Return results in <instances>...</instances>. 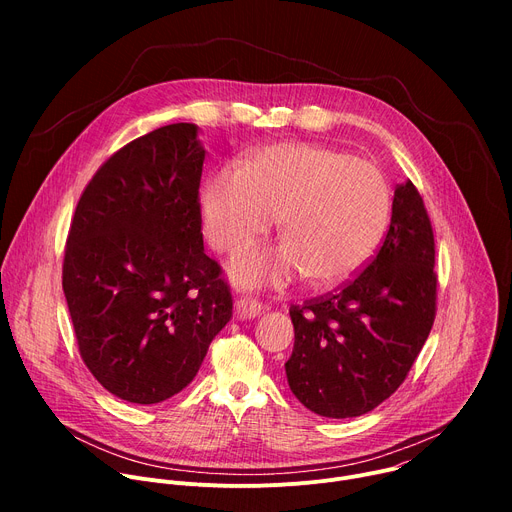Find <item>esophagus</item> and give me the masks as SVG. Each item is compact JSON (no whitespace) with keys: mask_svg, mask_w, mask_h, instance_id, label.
<instances>
[{"mask_svg":"<svg viewBox=\"0 0 512 512\" xmlns=\"http://www.w3.org/2000/svg\"><path fill=\"white\" fill-rule=\"evenodd\" d=\"M263 310V304L253 300V298H239L235 302V314L239 320H251V318H257Z\"/></svg>","mask_w":512,"mask_h":512,"instance_id":"1","label":"esophagus"}]
</instances>
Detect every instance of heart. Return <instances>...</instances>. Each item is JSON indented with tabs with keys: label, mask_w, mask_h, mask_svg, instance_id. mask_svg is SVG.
I'll list each match as a JSON object with an SVG mask.
<instances>
[{
	"label": "heart",
	"mask_w": 512,
	"mask_h": 512,
	"mask_svg": "<svg viewBox=\"0 0 512 512\" xmlns=\"http://www.w3.org/2000/svg\"><path fill=\"white\" fill-rule=\"evenodd\" d=\"M391 214L383 172L320 143H275L249 154L241 168H216L200 190L208 243L233 253L269 233L277 249H243L229 267L241 287L277 285L304 275L332 287L356 275L379 249Z\"/></svg>",
	"instance_id": "1"
}]
</instances>
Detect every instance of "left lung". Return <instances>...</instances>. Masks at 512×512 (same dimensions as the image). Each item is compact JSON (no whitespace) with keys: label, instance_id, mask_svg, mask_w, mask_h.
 Segmentation results:
<instances>
[{"label":"left lung","instance_id":"left-lung-1","mask_svg":"<svg viewBox=\"0 0 512 512\" xmlns=\"http://www.w3.org/2000/svg\"><path fill=\"white\" fill-rule=\"evenodd\" d=\"M433 231L411 180L395 188L391 225L377 257L342 289L291 306V393L310 411L358 417L405 381L435 318Z\"/></svg>","mask_w":512,"mask_h":512}]
</instances>
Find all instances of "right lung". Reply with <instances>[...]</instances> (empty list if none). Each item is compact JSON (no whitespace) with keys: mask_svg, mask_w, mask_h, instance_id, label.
I'll use <instances>...</instances> for the list:
<instances>
[{"mask_svg":"<svg viewBox=\"0 0 512 512\" xmlns=\"http://www.w3.org/2000/svg\"><path fill=\"white\" fill-rule=\"evenodd\" d=\"M198 125L172 123L113 154L72 218L62 289L81 356L115 397L154 405L198 373L233 316L204 253Z\"/></svg>","mask_w":512,"mask_h":512,"instance_id":"add662e5","label":"right lung"}]
</instances>
